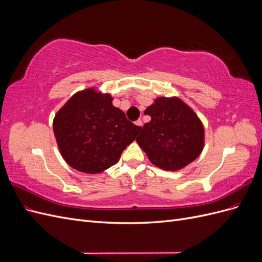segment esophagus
Instances as JSON below:
<instances>
[{"label": "esophagus", "mask_w": 262, "mask_h": 262, "mask_svg": "<svg viewBox=\"0 0 262 262\" xmlns=\"http://www.w3.org/2000/svg\"><path fill=\"white\" fill-rule=\"evenodd\" d=\"M136 124L139 126V128H140V130H141V128H142V126H143V122H142V120H141V119H139V120H137L136 121Z\"/></svg>", "instance_id": "34e87169"}]
</instances>
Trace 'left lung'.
I'll use <instances>...</instances> for the list:
<instances>
[{"label":"left lung","instance_id":"1","mask_svg":"<svg viewBox=\"0 0 262 262\" xmlns=\"http://www.w3.org/2000/svg\"><path fill=\"white\" fill-rule=\"evenodd\" d=\"M144 114L150 116V121L141 128L137 142L157 167L178 170L200 155L203 125L184 101L160 97Z\"/></svg>","mask_w":262,"mask_h":262}]
</instances>
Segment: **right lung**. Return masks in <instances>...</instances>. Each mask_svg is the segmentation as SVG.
Returning a JSON list of instances; mask_svg holds the SVG:
<instances>
[{
    "label": "right lung",
    "mask_w": 262,
    "mask_h": 262,
    "mask_svg": "<svg viewBox=\"0 0 262 262\" xmlns=\"http://www.w3.org/2000/svg\"><path fill=\"white\" fill-rule=\"evenodd\" d=\"M53 131L66 162L77 170L98 173L117 164L140 132L110 95L93 89L76 93L55 115Z\"/></svg>",
    "instance_id": "1"
}]
</instances>
